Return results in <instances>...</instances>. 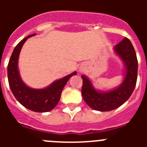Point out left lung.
<instances>
[{
	"mask_svg": "<svg viewBox=\"0 0 147 147\" xmlns=\"http://www.w3.org/2000/svg\"><path fill=\"white\" fill-rule=\"evenodd\" d=\"M113 51L124 65V80L119 86L107 91L98 90L93 87L92 82L86 76H82L83 98L89 107L101 112L115 110L127 102L137 82L138 59L130 40L125 37L114 46Z\"/></svg>",
	"mask_w": 147,
	"mask_h": 147,
	"instance_id": "left-lung-1",
	"label": "left lung"
}]
</instances>
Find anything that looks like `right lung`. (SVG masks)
<instances>
[{
  "instance_id": "add662e5",
  "label": "right lung",
  "mask_w": 147,
  "mask_h": 147,
  "mask_svg": "<svg viewBox=\"0 0 147 147\" xmlns=\"http://www.w3.org/2000/svg\"><path fill=\"white\" fill-rule=\"evenodd\" d=\"M36 35L31 34L21 40L15 48L7 67L8 80L10 89L16 99L23 107L37 113L49 112L57 106L61 97L62 90L67 82L74 75L71 74L56 80L50 85L42 89H34L26 85L20 77L18 69V59L23 44L28 38Z\"/></svg>"
}]
</instances>
